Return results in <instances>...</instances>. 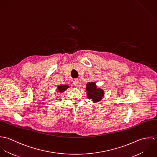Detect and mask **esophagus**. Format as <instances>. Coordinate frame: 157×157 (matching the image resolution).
<instances>
[{
    "label": "esophagus",
    "instance_id": "obj_1",
    "mask_svg": "<svg viewBox=\"0 0 157 157\" xmlns=\"http://www.w3.org/2000/svg\"><path fill=\"white\" fill-rule=\"evenodd\" d=\"M73 83L75 86H78L79 85V80L78 79H75L73 81Z\"/></svg>",
    "mask_w": 157,
    "mask_h": 157
}]
</instances>
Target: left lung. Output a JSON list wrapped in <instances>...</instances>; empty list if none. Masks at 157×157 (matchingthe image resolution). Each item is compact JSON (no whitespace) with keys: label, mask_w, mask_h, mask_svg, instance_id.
Returning a JSON list of instances; mask_svg holds the SVG:
<instances>
[{"label":"left lung","mask_w":157,"mask_h":157,"mask_svg":"<svg viewBox=\"0 0 157 157\" xmlns=\"http://www.w3.org/2000/svg\"><path fill=\"white\" fill-rule=\"evenodd\" d=\"M87 97L94 102L99 101L101 100L104 96V92L103 90L97 88L95 82H89L86 84Z\"/></svg>","instance_id":"left-lung-1"}]
</instances>
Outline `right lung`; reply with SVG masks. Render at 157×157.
I'll use <instances>...</instances> for the list:
<instances>
[{"label":"right lung","instance_id":"1","mask_svg":"<svg viewBox=\"0 0 157 157\" xmlns=\"http://www.w3.org/2000/svg\"><path fill=\"white\" fill-rule=\"evenodd\" d=\"M67 88H68V86H67V85L58 86V91L59 92H63V91H65V90H67Z\"/></svg>","mask_w":157,"mask_h":157}]
</instances>
